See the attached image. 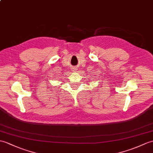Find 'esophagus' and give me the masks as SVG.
<instances>
[{"label": "esophagus", "instance_id": "34e87169", "mask_svg": "<svg viewBox=\"0 0 153 153\" xmlns=\"http://www.w3.org/2000/svg\"><path fill=\"white\" fill-rule=\"evenodd\" d=\"M73 70H74V71H76L77 70V69H76V68H73Z\"/></svg>", "mask_w": 153, "mask_h": 153}]
</instances>
